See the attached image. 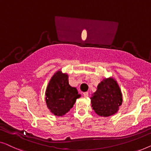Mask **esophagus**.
I'll use <instances>...</instances> for the list:
<instances>
[{
	"mask_svg": "<svg viewBox=\"0 0 151 151\" xmlns=\"http://www.w3.org/2000/svg\"><path fill=\"white\" fill-rule=\"evenodd\" d=\"M88 95H89L88 92H84V93H83V96H84V97H86V98L88 97Z\"/></svg>",
	"mask_w": 151,
	"mask_h": 151,
	"instance_id": "esophagus-1",
	"label": "esophagus"
}]
</instances>
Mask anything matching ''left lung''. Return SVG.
Masks as SVG:
<instances>
[{
	"mask_svg": "<svg viewBox=\"0 0 151 151\" xmlns=\"http://www.w3.org/2000/svg\"><path fill=\"white\" fill-rule=\"evenodd\" d=\"M92 109L101 117H109L117 113L122 103V94L115 78H104L90 98Z\"/></svg>",
	"mask_w": 151,
	"mask_h": 151,
	"instance_id": "left-lung-1",
	"label": "left lung"
}]
</instances>
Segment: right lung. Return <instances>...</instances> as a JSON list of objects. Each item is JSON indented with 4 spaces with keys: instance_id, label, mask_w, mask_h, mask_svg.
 Wrapping results in <instances>:
<instances>
[{
    "instance_id": "1",
    "label": "right lung",
    "mask_w": 151,
    "mask_h": 151,
    "mask_svg": "<svg viewBox=\"0 0 151 151\" xmlns=\"http://www.w3.org/2000/svg\"><path fill=\"white\" fill-rule=\"evenodd\" d=\"M45 101L49 111L57 116L68 112L81 94L75 87L70 86L68 75L57 70L48 82L45 92Z\"/></svg>"
}]
</instances>
